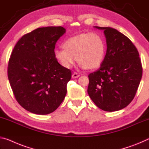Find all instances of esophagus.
Segmentation results:
<instances>
[{
	"label": "esophagus",
	"mask_w": 149,
	"mask_h": 149,
	"mask_svg": "<svg viewBox=\"0 0 149 149\" xmlns=\"http://www.w3.org/2000/svg\"><path fill=\"white\" fill-rule=\"evenodd\" d=\"M79 74H77V73H75V72H74V74H72V78H74V79H75V78H77V77H79Z\"/></svg>",
	"instance_id": "obj_1"
}]
</instances>
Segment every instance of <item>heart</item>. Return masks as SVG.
Instances as JSON below:
<instances>
[{
	"instance_id": "heart-1",
	"label": "heart",
	"mask_w": 149,
	"mask_h": 149,
	"mask_svg": "<svg viewBox=\"0 0 149 149\" xmlns=\"http://www.w3.org/2000/svg\"><path fill=\"white\" fill-rule=\"evenodd\" d=\"M63 48L54 50V58L60 65L70 69L76 61L82 69L94 70L100 67L106 54V42L98 32H83L68 38Z\"/></svg>"
}]
</instances>
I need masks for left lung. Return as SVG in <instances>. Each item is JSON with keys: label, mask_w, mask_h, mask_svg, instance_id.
I'll use <instances>...</instances> for the list:
<instances>
[{"label": "left lung", "mask_w": 149, "mask_h": 149, "mask_svg": "<svg viewBox=\"0 0 149 149\" xmlns=\"http://www.w3.org/2000/svg\"><path fill=\"white\" fill-rule=\"evenodd\" d=\"M95 28L103 30L107 52L100 69L88 75L87 93L101 109L121 110L133 100L142 77L139 54L128 38L115 28Z\"/></svg>", "instance_id": "obj_1"}]
</instances>
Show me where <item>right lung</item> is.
<instances>
[{
    "label": "right lung",
    "instance_id": "right-lung-1",
    "mask_svg": "<svg viewBox=\"0 0 149 149\" xmlns=\"http://www.w3.org/2000/svg\"><path fill=\"white\" fill-rule=\"evenodd\" d=\"M65 32L62 26L38 28L18 41L8 64V77L18 103L38 115L54 112L67 93L72 72L54 58L57 41Z\"/></svg>",
    "mask_w": 149,
    "mask_h": 149
}]
</instances>
